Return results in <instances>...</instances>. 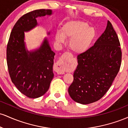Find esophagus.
<instances>
[{
  "label": "esophagus",
  "mask_w": 128,
  "mask_h": 128,
  "mask_svg": "<svg viewBox=\"0 0 128 128\" xmlns=\"http://www.w3.org/2000/svg\"><path fill=\"white\" fill-rule=\"evenodd\" d=\"M73 56L68 52H65L62 54L55 66V70L58 74H62L65 72L66 66L68 64L69 60Z\"/></svg>",
  "instance_id": "1"
}]
</instances>
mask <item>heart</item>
Masks as SVG:
<instances>
[{
  "instance_id": "1",
  "label": "heart",
  "mask_w": 128,
  "mask_h": 128,
  "mask_svg": "<svg viewBox=\"0 0 128 128\" xmlns=\"http://www.w3.org/2000/svg\"><path fill=\"white\" fill-rule=\"evenodd\" d=\"M96 35L94 29L90 27L87 23L78 20L66 22L61 28V32L56 31L55 41L58 44H64L66 38L70 39L69 46L74 52L80 54L86 52Z\"/></svg>"
}]
</instances>
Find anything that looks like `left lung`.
I'll use <instances>...</instances> for the list:
<instances>
[{
  "label": "left lung",
  "instance_id": "left-lung-1",
  "mask_svg": "<svg viewBox=\"0 0 128 128\" xmlns=\"http://www.w3.org/2000/svg\"><path fill=\"white\" fill-rule=\"evenodd\" d=\"M120 46L118 36L108 21L106 29L93 46L78 55V65L68 90L73 100L86 105L99 100L105 94L119 72Z\"/></svg>",
  "mask_w": 128,
  "mask_h": 128
}]
</instances>
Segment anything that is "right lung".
<instances>
[{
    "mask_svg": "<svg viewBox=\"0 0 128 128\" xmlns=\"http://www.w3.org/2000/svg\"><path fill=\"white\" fill-rule=\"evenodd\" d=\"M52 14L51 10L42 9L23 15L13 27L7 44V65L11 80L22 94L32 99L42 96L49 90L54 76L53 65L55 54L47 38L38 49L28 50L24 41V32L37 25V17Z\"/></svg>",
    "mask_w": 128,
    "mask_h": 128,
    "instance_id": "1",
    "label": "right lung"
}]
</instances>
